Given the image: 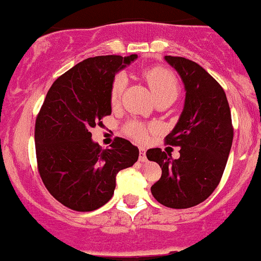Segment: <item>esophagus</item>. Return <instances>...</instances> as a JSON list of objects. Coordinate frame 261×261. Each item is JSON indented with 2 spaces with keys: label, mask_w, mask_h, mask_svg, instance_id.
<instances>
[{
  "label": "esophagus",
  "mask_w": 261,
  "mask_h": 261,
  "mask_svg": "<svg viewBox=\"0 0 261 261\" xmlns=\"http://www.w3.org/2000/svg\"><path fill=\"white\" fill-rule=\"evenodd\" d=\"M139 161L146 162L147 156H146V147H139Z\"/></svg>",
  "instance_id": "esophagus-1"
}]
</instances>
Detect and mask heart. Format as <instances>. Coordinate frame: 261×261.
Wrapping results in <instances>:
<instances>
[{"label": "heart", "mask_w": 261, "mask_h": 261, "mask_svg": "<svg viewBox=\"0 0 261 261\" xmlns=\"http://www.w3.org/2000/svg\"><path fill=\"white\" fill-rule=\"evenodd\" d=\"M144 77L153 94L154 100L169 99V97L176 99L179 95V82H177L176 76L169 69L154 67V68L148 69L144 73ZM125 85H127V79L124 74H117L114 77L112 87H110V102L113 105L119 102ZM149 130H151V127H146L138 122H130L125 128V132L137 141H146Z\"/></svg>", "instance_id": "heart-1"}]
</instances>
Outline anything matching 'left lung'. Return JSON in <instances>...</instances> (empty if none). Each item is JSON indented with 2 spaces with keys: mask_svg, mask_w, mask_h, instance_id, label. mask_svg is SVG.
I'll list each match as a JSON object with an SVG mask.
<instances>
[{
  "mask_svg": "<svg viewBox=\"0 0 261 261\" xmlns=\"http://www.w3.org/2000/svg\"><path fill=\"white\" fill-rule=\"evenodd\" d=\"M180 74L185 104L179 122L165 138L180 147V157L161 148L147 151V159L160 165L162 175L151 187L162 205L184 210L204 202L218 187L233 139L231 110L221 85L203 67L182 57L165 56Z\"/></svg>",
  "mask_w": 261,
  "mask_h": 261,
  "instance_id": "1",
  "label": "left lung"
}]
</instances>
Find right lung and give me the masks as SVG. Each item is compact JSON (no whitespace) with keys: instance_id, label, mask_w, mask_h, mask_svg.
<instances>
[{"instance_id":"add662e5","label":"right lung","mask_w":261,"mask_h":261,"mask_svg":"<svg viewBox=\"0 0 261 261\" xmlns=\"http://www.w3.org/2000/svg\"><path fill=\"white\" fill-rule=\"evenodd\" d=\"M99 56L80 62L49 89L35 120L38 171L48 192L77 212H91L112 199L115 176L133 166L139 151L124 138L110 148L91 139V128L112 114L115 73L137 59Z\"/></svg>"}]
</instances>
